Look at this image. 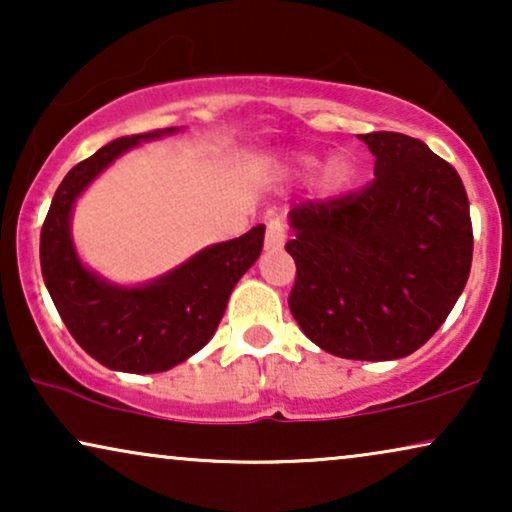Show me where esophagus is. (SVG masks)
I'll list each match as a JSON object with an SVG mask.
<instances>
[{
    "mask_svg": "<svg viewBox=\"0 0 512 512\" xmlns=\"http://www.w3.org/2000/svg\"><path fill=\"white\" fill-rule=\"evenodd\" d=\"M286 242V226L279 219L268 221L265 228V249H282Z\"/></svg>",
    "mask_w": 512,
    "mask_h": 512,
    "instance_id": "esophagus-1",
    "label": "esophagus"
}]
</instances>
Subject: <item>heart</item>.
Masks as SVG:
<instances>
[{"mask_svg": "<svg viewBox=\"0 0 512 512\" xmlns=\"http://www.w3.org/2000/svg\"><path fill=\"white\" fill-rule=\"evenodd\" d=\"M298 165L303 167V170H314V167H317L319 163L314 158H310V156H305V158H300L298 160ZM352 177H354V167H352V163H349L347 158H335V160H331V163H328V167H326V172H324V179H326V186L328 188H335V191H338V188H345L349 181H352Z\"/></svg>", "mask_w": 512, "mask_h": 512, "instance_id": "b5f03b06", "label": "heart"}]
</instances>
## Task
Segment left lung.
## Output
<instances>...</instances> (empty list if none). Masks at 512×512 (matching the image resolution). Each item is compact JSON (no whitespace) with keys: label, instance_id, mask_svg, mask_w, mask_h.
<instances>
[{"label":"left lung","instance_id":"8db88e82","mask_svg":"<svg viewBox=\"0 0 512 512\" xmlns=\"http://www.w3.org/2000/svg\"><path fill=\"white\" fill-rule=\"evenodd\" d=\"M375 179L291 209L289 307L314 345L342 359H403L443 326L473 261L468 195L422 139L359 135Z\"/></svg>","mask_w":512,"mask_h":512}]
</instances>
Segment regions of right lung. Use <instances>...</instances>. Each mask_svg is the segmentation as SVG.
<instances>
[{"instance_id": "right-lung-1", "label": "right lung", "mask_w": 512, "mask_h": 512, "mask_svg": "<svg viewBox=\"0 0 512 512\" xmlns=\"http://www.w3.org/2000/svg\"><path fill=\"white\" fill-rule=\"evenodd\" d=\"M174 130L114 139L74 165L41 226V275L62 321L95 361L123 373H163L205 347L226 312L230 291L263 249L265 226H256L202 249L170 275L137 289L107 284L83 268L69 235L74 200L130 146Z\"/></svg>"}]
</instances>
